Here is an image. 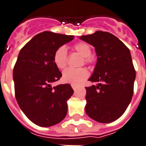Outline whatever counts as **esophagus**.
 <instances>
[{"label":"esophagus","mask_w":146,"mask_h":146,"mask_svg":"<svg viewBox=\"0 0 146 146\" xmlns=\"http://www.w3.org/2000/svg\"><path fill=\"white\" fill-rule=\"evenodd\" d=\"M72 87L74 90H75V89H77V86H75V85H72Z\"/></svg>","instance_id":"1"}]
</instances>
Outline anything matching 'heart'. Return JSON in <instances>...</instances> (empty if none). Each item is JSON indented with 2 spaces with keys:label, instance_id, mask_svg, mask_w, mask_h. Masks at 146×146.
Instances as JSON below:
<instances>
[{
  "label": "heart",
  "instance_id": "1",
  "mask_svg": "<svg viewBox=\"0 0 146 146\" xmlns=\"http://www.w3.org/2000/svg\"><path fill=\"white\" fill-rule=\"evenodd\" d=\"M74 50L80 54L83 57L85 64H89L92 62V48L91 46L84 42L75 43L73 46ZM54 61L57 68L64 69L68 64V52L64 46H60L55 51L54 55ZM89 76V72L86 68H67L62 74V79L67 83L72 85H78L82 82Z\"/></svg>",
  "mask_w": 146,
  "mask_h": 146
}]
</instances>
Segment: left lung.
<instances>
[{
	"label": "left lung",
	"mask_w": 146,
	"mask_h": 146,
	"mask_svg": "<svg viewBox=\"0 0 146 146\" xmlns=\"http://www.w3.org/2000/svg\"><path fill=\"white\" fill-rule=\"evenodd\" d=\"M80 39L95 47L97 62L86 87V112L100 123H110L123 115L134 92L135 70L129 49L113 34L96 31Z\"/></svg>",
	"instance_id": "obj_1"
}]
</instances>
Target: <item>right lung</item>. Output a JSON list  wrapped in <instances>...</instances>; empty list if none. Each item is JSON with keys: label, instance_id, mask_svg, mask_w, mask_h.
Segmentation results:
<instances>
[{"label": "right lung", "instance_id": "1", "mask_svg": "<svg viewBox=\"0 0 146 146\" xmlns=\"http://www.w3.org/2000/svg\"><path fill=\"white\" fill-rule=\"evenodd\" d=\"M73 39V36L46 31L19 52L13 70L15 98L22 112L38 126H53L67 115V101L74 92L72 86L50 84L62 76L54 64L55 51Z\"/></svg>", "mask_w": 146, "mask_h": 146}]
</instances>
